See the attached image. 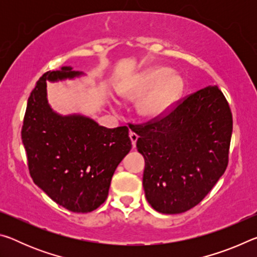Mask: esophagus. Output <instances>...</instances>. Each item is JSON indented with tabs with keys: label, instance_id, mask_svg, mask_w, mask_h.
Masks as SVG:
<instances>
[{
	"label": "esophagus",
	"instance_id": "34e87169",
	"mask_svg": "<svg viewBox=\"0 0 257 257\" xmlns=\"http://www.w3.org/2000/svg\"><path fill=\"white\" fill-rule=\"evenodd\" d=\"M129 137H130V141H132L133 147H136V143H137V139H138V135L133 133V132H130Z\"/></svg>",
	"mask_w": 257,
	"mask_h": 257
}]
</instances>
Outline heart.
I'll list each match as a JSON object with an SVG mask.
<instances>
[{"label":"heart","instance_id":"b5f03b06","mask_svg":"<svg viewBox=\"0 0 257 257\" xmlns=\"http://www.w3.org/2000/svg\"><path fill=\"white\" fill-rule=\"evenodd\" d=\"M182 90L181 78L164 67L150 68L139 73L120 90L125 99H137L138 112L149 119L159 118L167 112Z\"/></svg>","mask_w":257,"mask_h":257}]
</instances>
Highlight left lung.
Listing matches in <instances>:
<instances>
[{"instance_id": "8db88e82", "label": "left lung", "mask_w": 257, "mask_h": 257, "mask_svg": "<svg viewBox=\"0 0 257 257\" xmlns=\"http://www.w3.org/2000/svg\"><path fill=\"white\" fill-rule=\"evenodd\" d=\"M129 127L145 159L146 199L163 214L196 206L227 169L232 114L217 86L190 94L163 118Z\"/></svg>"}]
</instances>
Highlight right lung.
Wrapping results in <instances>:
<instances>
[{"label":"right lung","instance_id":"add662e5","mask_svg":"<svg viewBox=\"0 0 257 257\" xmlns=\"http://www.w3.org/2000/svg\"><path fill=\"white\" fill-rule=\"evenodd\" d=\"M82 72L62 67L43 75L26 108L21 138L33 180L51 199L76 213L105 202L116 167L132 150L128 127L108 129L81 114L61 115L47 102L46 81Z\"/></svg>","mask_w":257,"mask_h":257}]
</instances>
